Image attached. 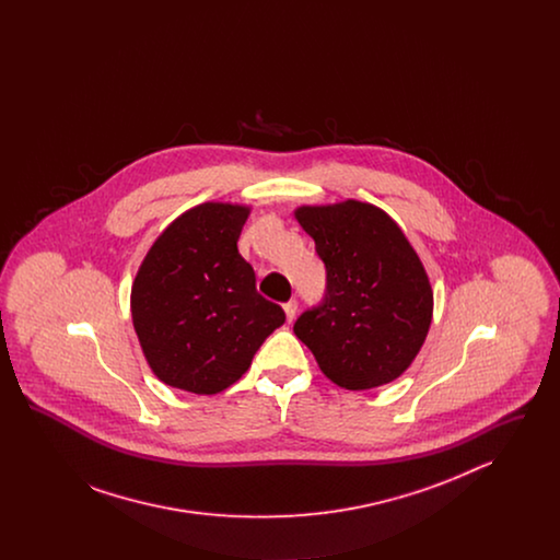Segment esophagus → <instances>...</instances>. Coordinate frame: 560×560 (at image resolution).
Masks as SVG:
<instances>
[{
  "instance_id": "obj_1",
  "label": "esophagus",
  "mask_w": 560,
  "mask_h": 560,
  "mask_svg": "<svg viewBox=\"0 0 560 560\" xmlns=\"http://www.w3.org/2000/svg\"><path fill=\"white\" fill-rule=\"evenodd\" d=\"M283 311H285V317H288V320L292 323V320L295 319V313H298V302H295V300L285 302V304H283Z\"/></svg>"
}]
</instances>
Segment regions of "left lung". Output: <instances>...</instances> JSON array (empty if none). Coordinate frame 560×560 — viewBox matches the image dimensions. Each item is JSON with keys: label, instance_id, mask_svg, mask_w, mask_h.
I'll return each instance as SVG.
<instances>
[{"label": "left lung", "instance_id": "obj_1", "mask_svg": "<svg viewBox=\"0 0 560 560\" xmlns=\"http://www.w3.org/2000/svg\"><path fill=\"white\" fill-rule=\"evenodd\" d=\"M293 215L327 270L323 302L298 317L293 334L320 372L347 390L397 380L418 357L432 320L420 256L399 224L372 203L300 206Z\"/></svg>", "mask_w": 560, "mask_h": 560}]
</instances>
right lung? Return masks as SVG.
Here are the masks:
<instances>
[{
	"label": "right lung",
	"mask_w": 560,
	"mask_h": 560,
	"mask_svg": "<svg viewBox=\"0 0 560 560\" xmlns=\"http://www.w3.org/2000/svg\"><path fill=\"white\" fill-rule=\"evenodd\" d=\"M249 208L208 201L180 213L147 252L130 295L133 329L163 384L215 395L249 370L256 350L285 323L256 292L237 249Z\"/></svg>",
	"instance_id": "right-lung-1"
}]
</instances>
